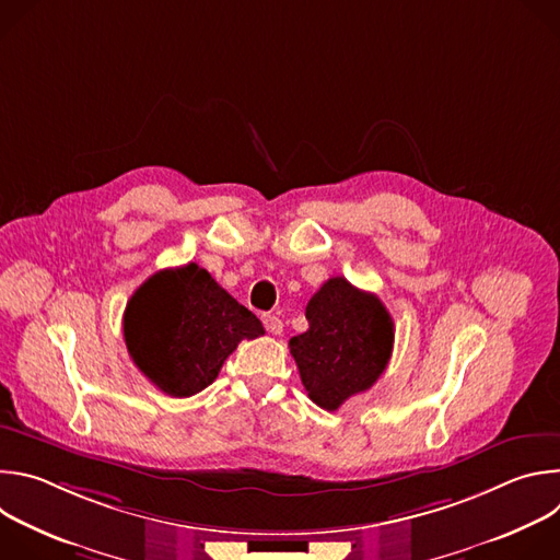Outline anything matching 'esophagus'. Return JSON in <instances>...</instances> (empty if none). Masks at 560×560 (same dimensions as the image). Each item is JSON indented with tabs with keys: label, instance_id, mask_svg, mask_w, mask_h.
Listing matches in <instances>:
<instances>
[{
	"label": "esophagus",
	"instance_id": "1",
	"mask_svg": "<svg viewBox=\"0 0 560 560\" xmlns=\"http://www.w3.org/2000/svg\"><path fill=\"white\" fill-rule=\"evenodd\" d=\"M264 326L270 335H281L283 332V322L275 314H264Z\"/></svg>",
	"mask_w": 560,
	"mask_h": 560
}]
</instances>
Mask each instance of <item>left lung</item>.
I'll return each mask as SVG.
<instances>
[{
    "mask_svg": "<svg viewBox=\"0 0 560 560\" xmlns=\"http://www.w3.org/2000/svg\"><path fill=\"white\" fill-rule=\"evenodd\" d=\"M307 330L290 339L301 383L312 401L328 412L370 389L385 372L394 322L376 294L343 277L328 279L305 307Z\"/></svg>",
    "mask_w": 560,
    "mask_h": 560,
    "instance_id": "left-lung-1",
    "label": "left lung"
}]
</instances>
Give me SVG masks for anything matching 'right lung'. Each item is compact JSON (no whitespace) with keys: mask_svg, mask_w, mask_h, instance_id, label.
Wrapping results in <instances>:
<instances>
[{"mask_svg":"<svg viewBox=\"0 0 560 560\" xmlns=\"http://www.w3.org/2000/svg\"><path fill=\"white\" fill-rule=\"evenodd\" d=\"M261 335L259 318L197 264L154 272L124 312L130 359L177 398L208 387L238 343Z\"/></svg>","mask_w":560,"mask_h":560,"instance_id":"add662e5","label":"right lung"}]
</instances>
